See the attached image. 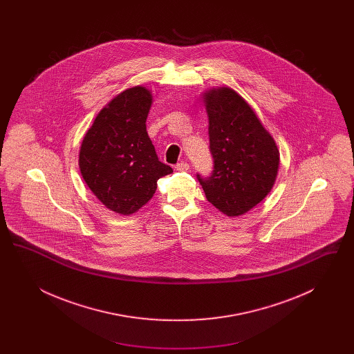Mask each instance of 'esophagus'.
I'll use <instances>...</instances> for the list:
<instances>
[{
	"instance_id": "esophagus-1",
	"label": "esophagus",
	"mask_w": 354,
	"mask_h": 354,
	"mask_svg": "<svg viewBox=\"0 0 354 354\" xmlns=\"http://www.w3.org/2000/svg\"><path fill=\"white\" fill-rule=\"evenodd\" d=\"M175 169H176V171H188V169H189V165H188L187 162H180V163H178V165L175 166Z\"/></svg>"
}]
</instances>
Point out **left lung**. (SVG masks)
<instances>
[{"label":"left lung","instance_id":"obj_1","mask_svg":"<svg viewBox=\"0 0 354 354\" xmlns=\"http://www.w3.org/2000/svg\"><path fill=\"white\" fill-rule=\"evenodd\" d=\"M214 172L198 179L207 201L230 218L247 214L273 188L280 152L251 104L234 88L203 93Z\"/></svg>","mask_w":354,"mask_h":354}]
</instances>
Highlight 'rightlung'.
Returning a JSON list of instances; mask_svg holds the SVG:
<instances>
[{
    "label": "right lung",
    "instance_id": "right-lung-1",
    "mask_svg": "<svg viewBox=\"0 0 354 354\" xmlns=\"http://www.w3.org/2000/svg\"><path fill=\"white\" fill-rule=\"evenodd\" d=\"M151 90L134 86L109 102L86 131L78 165L97 199L119 215H131L147 204L156 182L172 172L159 162L146 130Z\"/></svg>",
    "mask_w": 354,
    "mask_h": 354
}]
</instances>
